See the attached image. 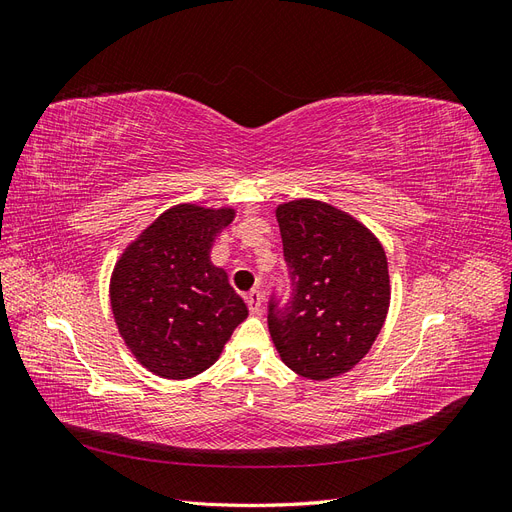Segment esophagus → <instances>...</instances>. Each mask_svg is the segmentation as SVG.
Listing matches in <instances>:
<instances>
[{"mask_svg":"<svg viewBox=\"0 0 512 512\" xmlns=\"http://www.w3.org/2000/svg\"><path fill=\"white\" fill-rule=\"evenodd\" d=\"M245 303L250 307L252 314H260V307H262V294L258 290H252L245 294Z\"/></svg>","mask_w":512,"mask_h":512,"instance_id":"esophagus-1","label":"esophagus"}]
</instances>
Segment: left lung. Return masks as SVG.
Masks as SVG:
<instances>
[{"mask_svg": "<svg viewBox=\"0 0 512 512\" xmlns=\"http://www.w3.org/2000/svg\"><path fill=\"white\" fill-rule=\"evenodd\" d=\"M275 218L290 297L269 303L273 344L294 374L342 376L374 346L389 312L384 247L367 226L322 200H290Z\"/></svg>", "mask_w": 512, "mask_h": 512, "instance_id": "obj_1", "label": "left lung"}]
</instances>
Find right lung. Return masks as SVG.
Here are the masks:
<instances>
[{"label": "right lung", "instance_id": "obj_1", "mask_svg": "<svg viewBox=\"0 0 512 512\" xmlns=\"http://www.w3.org/2000/svg\"><path fill=\"white\" fill-rule=\"evenodd\" d=\"M232 218L230 207L175 205L117 260L111 307L119 335L134 359L160 378L203 374L247 318V305L209 256Z\"/></svg>", "mask_w": 512, "mask_h": 512}]
</instances>
